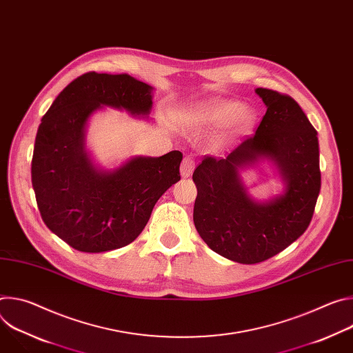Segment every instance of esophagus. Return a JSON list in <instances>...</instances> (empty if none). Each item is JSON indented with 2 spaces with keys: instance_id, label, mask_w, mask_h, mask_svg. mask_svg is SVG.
<instances>
[{
  "instance_id": "1",
  "label": "esophagus",
  "mask_w": 353,
  "mask_h": 353,
  "mask_svg": "<svg viewBox=\"0 0 353 353\" xmlns=\"http://www.w3.org/2000/svg\"><path fill=\"white\" fill-rule=\"evenodd\" d=\"M194 168H195V162L192 161V158H190V157H185L184 159H183V162H181V168H180V172H181V177H190L191 176V173H192V170H194Z\"/></svg>"
}]
</instances>
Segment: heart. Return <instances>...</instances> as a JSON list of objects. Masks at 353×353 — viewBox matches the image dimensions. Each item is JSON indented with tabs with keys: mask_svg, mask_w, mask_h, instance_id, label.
<instances>
[{
	"mask_svg": "<svg viewBox=\"0 0 353 353\" xmlns=\"http://www.w3.org/2000/svg\"><path fill=\"white\" fill-rule=\"evenodd\" d=\"M188 117L199 125H223L236 121L241 127L253 121V114L244 110V106L234 100H212V102L198 105L190 110Z\"/></svg>",
	"mask_w": 353,
	"mask_h": 353,
	"instance_id": "b5f03b06",
	"label": "heart"
}]
</instances>
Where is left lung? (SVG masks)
Wrapping results in <instances>:
<instances>
[{
    "label": "left lung",
    "instance_id": "obj_1",
    "mask_svg": "<svg viewBox=\"0 0 353 353\" xmlns=\"http://www.w3.org/2000/svg\"><path fill=\"white\" fill-rule=\"evenodd\" d=\"M267 113L256 134L223 159L205 157L194 170V225L211 250L240 263L265 261L309 228L321 187L317 131L290 96L257 88ZM271 160L285 183L282 194L251 199L238 170Z\"/></svg>",
    "mask_w": 353,
    "mask_h": 353
}]
</instances>
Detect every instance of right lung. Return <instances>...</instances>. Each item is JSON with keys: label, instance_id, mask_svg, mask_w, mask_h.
<instances>
[{"label": "right lung", "instance_id": "obj_1", "mask_svg": "<svg viewBox=\"0 0 353 353\" xmlns=\"http://www.w3.org/2000/svg\"><path fill=\"white\" fill-rule=\"evenodd\" d=\"M152 90L127 74L88 72L65 86L41 119L32 159L36 203L46 226L78 251L103 253L134 241L158 199L180 180V150L102 170L85 149L96 110L109 106L148 117Z\"/></svg>", "mask_w": 353, "mask_h": 353}]
</instances>
